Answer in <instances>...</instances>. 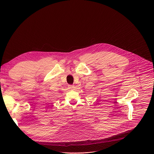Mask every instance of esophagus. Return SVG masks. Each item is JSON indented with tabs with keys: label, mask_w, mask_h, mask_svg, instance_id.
<instances>
[{
	"label": "esophagus",
	"mask_w": 154,
	"mask_h": 154,
	"mask_svg": "<svg viewBox=\"0 0 154 154\" xmlns=\"http://www.w3.org/2000/svg\"><path fill=\"white\" fill-rule=\"evenodd\" d=\"M68 88H69L70 89V90H72V89H74V86H73V85H69L68 86Z\"/></svg>",
	"instance_id": "obj_1"
}]
</instances>
